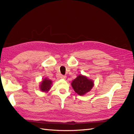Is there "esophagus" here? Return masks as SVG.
<instances>
[{
	"label": "esophagus",
	"mask_w": 134,
	"mask_h": 134,
	"mask_svg": "<svg viewBox=\"0 0 134 134\" xmlns=\"http://www.w3.org/2000/svg\"><path fill=\"white\" fill-rule=\"evenodd\" d=\"M60 78H62V79H66V76L62 75L60 76Z\"/></svg>",
	"instance_id": "obj_1"
}]
</instances>
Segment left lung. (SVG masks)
Returning <instances> with one entry per match:
<instances>
[{
    "label": "left lung",
    "mask_w": 134,
    "mask_h": 134,
    "mask_svg": "<svg viewBox=\"0 0 134 134\" xmlns=\"http://www.w3.org/2000/svg\"><path fill=\"white\" fill-rule=\"evenodd\" d=\"M71 85L77 94L83 96L91 91L94 86V82L86 76L81 74L72 81Z\"/></svg>",
    "instance_id": "1"
}]
</instances>
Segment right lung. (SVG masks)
<instances>
[{
  "mask_svg": "<svg viewBox=\"0 0 134 134\" xmlns=\"http://www.w3.org/2000/svg\"><path fill=\"white\" fill-rule=\"evenodd\" d=\"M52 84V80L47 78H44L40 84V90L42 92L47 93L51 88Z\"/></svg>",
  "mask_w": 134,
  "mask_h": 134,
  "instance_id": "add662e5",
  "label": "right lung"
}]
</instances>
